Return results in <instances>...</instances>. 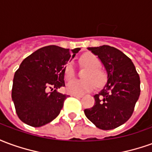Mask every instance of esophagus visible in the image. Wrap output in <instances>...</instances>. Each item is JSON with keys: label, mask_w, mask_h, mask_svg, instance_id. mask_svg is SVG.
I'll use <instances>...</instances> for the list:
<instances>
[{"label": "esophagus", "mask_w": 152, "mask_h": 152, "mask_svg": "<svg viewBox=\"0 0 152 152\" xmlns=\"http://www.w3.org/2000/svg\"><path fill=\"white\" fill-rule=\"evenodd\" d=\"M71 96L75 97V98H81L82 97V95H78V94H71Z\"/></svg>", "instance_id": "esophagus-1"}]
</instances>
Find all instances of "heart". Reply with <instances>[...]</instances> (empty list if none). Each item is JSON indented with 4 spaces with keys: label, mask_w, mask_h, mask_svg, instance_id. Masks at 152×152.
Here are the masks:
<instances>
[{
    "label": "heart",
    "mask_w": 152,
    "mask_h": 152,
    "mask_svg": "<svg viewBox=\"0 0 152 152\" xmlns=\"http://www.w3.org/2000/svg\"><path fill=\"white\" fill-rule=\"evenodd\" d=\"M80 63L89 67L84 75L86 79L73 80L66 85V91L71 94H83L95 89L98 86H102L107 81V74L100 66V60L94 53H86L80 57ZM64 78L66 80H72L75 76V68L72 63H68L63 70Z\"/></svg>",
    "instance_id": "1"
}]
</instances>
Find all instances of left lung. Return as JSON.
Returning a JSON list of instances; mask_svg holds the SVG:
<instances>
[{
	"instance_id": "8db88e82",
	"label": "left lung",
	"mask_w": 152,
	"mask_h": 152,
	"mask_svg": "<svg viewBox=\"0 0 152 152\" xmlns=\"http://www.w3.org/2000/svg\"><path fill=\"white\" fill-rule=\"evenodd\" d=\"M88 49L103 63L107 82L94 96V105L84 112L99 129H113L125 123L133 114L140 95V77L133 62L121 50L109 45Z\"/></svg>"
}]
</instances>
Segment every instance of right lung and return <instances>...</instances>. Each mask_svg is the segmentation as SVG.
I'll return each instance as SVG.
<instances>
[{
    "label": "right lung",
    "instance_id": "right-lung-1",
    "mask_svg": "<svg viewBox=\"0 0 152 152\" xmlns=\"http://www.w3.org/2000/svg\"><path fill=\"white\" fill-rule=\"evenodd\" d=\"M79 50L80 48L70 50L49 45L35 51L22 62L13 80L12 100L23 123L40 127L59 115L68 95L57 92V89L65 86L64 67Z\"/></svg>",
    "mask_w": 152,
    "mask_h": 152
}]
</instances>
